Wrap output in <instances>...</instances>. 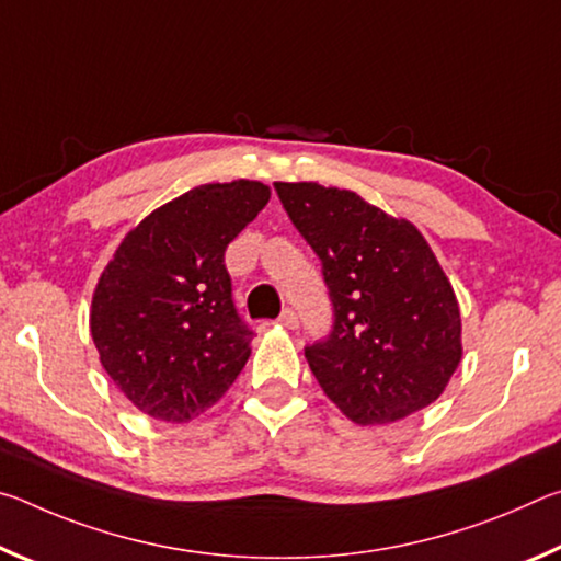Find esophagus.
<instances>
[{
    "label": "esophagus",
    "mask_w": 561,
    "mask_h": 561,
    "mask_svg": "<svg viewBox=\"0 0 561 561\" xmlns=\"http://www.w3.org/2000/svg\"><path fill=\"white\" fill-rule=\"evenodd\" d=\"M279 324L287 327V329H297V327H299L297 311H294V309H284L282 314H279Z\"/></svg>",
    "instance_id": "obj_1"
}]
</instances>
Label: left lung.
Segmentation results:
<instances>
[{"mask_svg": "<svg viewBox=\"0 0 561 561\" xmlns=\"http://www.w3.org/2000/svg\"><path fill=\"white\" fill-rule=\"evenodd\" d=\"M321 260L334 327L304 348L311 374L358 425L431 405L462 358L460 307L428 242L351 190L274 183Z\"/></svg>", "mask_w": 561, "mask_h": 561, "instance_id": "obj_1", "label": "left lung"}]
</instances>
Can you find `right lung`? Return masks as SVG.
I'll list each match as a JSON object with an SVG mask.
<instances>
[{
    "label": "right lung",
    "mask_w": 561,
    "mask_h": 561,
    "mask_svg": "<svg viewBox=\"0 0 561 561\" xmlns=\"http://www.w3.org/2000/svg\"><path fill=\"white\" fill-rule=\"evenodd\" d=\"M270 187L234 180L193 187L126 234L91 301L101 364L150 417L187 423L227 393L254 331L237 314L225 250Z\"/></svg>",
    "instance_id": "obj_1"
}]
</instances>
